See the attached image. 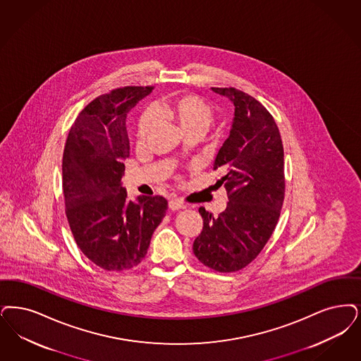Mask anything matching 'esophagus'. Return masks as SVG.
Returning <instances> with one entry per match:
<instances>
[{
    "mask_svg": "<svg viewBox=\"0 0 361 361\" xmlns=\"http://www.w3.org/2000/svg\"><path fill=\"white\" fill-rule=\"evenodd\" d=\"M187 205H185V202H183V200H180V199H171L169 200V208L171 209H184Z\"/></svg>",
    "mask_w": 361,
    "mask_h": 361,
    "instance_id": "esophagus-1",
    "label": "esophagus"
}]
</instances>
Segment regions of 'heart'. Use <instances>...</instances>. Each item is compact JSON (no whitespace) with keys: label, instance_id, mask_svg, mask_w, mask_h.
Wrapping results in <instances>:
<instances>
[{"label":"heart","instance_id":"heart-1","mask_svg":"<svg viewBox=\"0 0 361 361\" xmlns=\"http://www.w3.org/2000/svg\"><path fill=\"white\" fill-rule=\"evenodd\" d=\"M153 113L174 123L185 135H202L215 119V109L196 94L169 95L153 107ZM154 126V118L149 113L140 116L137 140L142 142Z\"/></svg>","mask_w":361,"mask_h":361}]
</instances>
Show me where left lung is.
I'll return each instance as SVG.
<instances>
[{"instance_id": "obj_1", "label": "left lung", "mask_w": 361, "mask_h": 361, "mask_svg": "<svg viewBox=\"0 0 361 361\" xmlns=\"http://www.w3.org/2000/svg\"><path fill=\"white\" fill-rule=\"evenodd\" d=\"M231 99V134L217 153L214 171L227 190V208L214 217L199 208L202 231L193 254L219 273L245 269L259 255L275 230L285 199L283 145L274 118L251 95L235 87H212Z\"/></svg>"}]
</instances>
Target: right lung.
<instances>
[{
	"label": "right lung",
	"instance_id": "1",
	"mask_svg": "<svg viewBox=\"0 0 361 361\" xmlns=\"http://www.w3.org/2000/svg\"><path fill=\"white\" fill-rule=\"evenodd\" d=\"M152 90L119 87L90 102L64 146L66 216L82 252L107 271H125L142 262L168 209L162 196L128 202L121 185L130 149L126 116Z\"/></svg>",
	"mask_w": 361,
	"mask_h": 361
}]
</instances>
